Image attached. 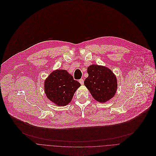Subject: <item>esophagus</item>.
Listing matches in <instances>:
<instances>
[{"instance_id":"esophagus-1","label":"esophagus","mask_w":156,"mask_h":156,"mask_svg":"<svg viewBox=\"0 0 156 156\" xmlns=\"http://www.w3.org/2000/svg\"><path fill=\"white\" fill-rule=\"evenodd\" d=\"M79 81V82L80 83V84H81V85H83V83H84V80H83V79H80Z\"/></svg>"}]
</instances>
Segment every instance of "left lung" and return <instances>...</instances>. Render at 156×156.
<instances>
[{
    "label": "left lung",
    "mask_w": 156,
    "mask_h": 156,
    "mask_svg": "<svg viewBox=\"0 0 156 156\" xmlns=\"http://www.w3.org/2000/svg\"><path fill=\"white\" fill-rule=\"evenodd\" d=\"M88 77L84 85L95 100L100 103L111 99L117 90V79L113 73L106 67L90 65L87 69Z\"/></svg>",
    "instance_id": "8db88e82"
}]
</instances>
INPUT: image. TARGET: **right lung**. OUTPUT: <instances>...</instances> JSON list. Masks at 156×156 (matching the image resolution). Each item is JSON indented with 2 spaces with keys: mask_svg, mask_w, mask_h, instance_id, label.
<instances>
[{
  "mask_svg": "<svg viewBox=\"0 0 156 156\" xmlns=\"http://www.w3.org/2000/svg\"><path fill=\"white\" fill-rule=\"evenodd\" d=\"M47 98L58 106H66L72 100L80 83L66 71L58 69L52 72L45 82Z\"/></svg>",
  "mask_w": 156,
  "mask_h": 156,
  "instance_id": "add662e5",
  "label": "right lung"
}]
</instances>
